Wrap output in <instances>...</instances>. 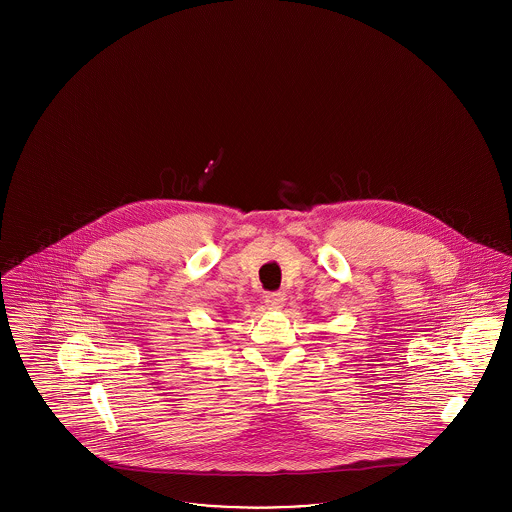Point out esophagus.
<instances>
[{"mask_svg": "<svg viewBox=\"0 0 512 512\" xmlns=\"http://www.w3.org/2000/svg\"><path fill=\"white\" fill-rule=\"evenodd\" d=\"M284 301H286V295L282 292L268 293L265 297V305L270 311H280L284 307Z\"/></svg>", "mask_w": 512, "mask_h": 512, "instance_id": "esophagus-1", "label": "esophagus"}]
</instances>
